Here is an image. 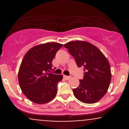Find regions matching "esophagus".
Returning <instances> with one entry per match:
<instances>
[{
    "label": "esophagus",
    "mask_w": 129,
    "mask_h": 129,
    "mask_svg": "<svg viewBox=\"0 0 129 129\" xmlns=\"http://www.w3.org/2000/svg\"><path fill=\"white\" fill-rule=\"evenodd\" d=\"M63 78H64L67 81V80H69L70 79L71 77L70 76H66V75H63Z\"/></svg>",
    "instance_id": "esophagus-1"
}]
</instances>
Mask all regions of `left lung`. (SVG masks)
<instances>
[{
    "label": "left lung",
    "mask_w": 129,
    "mask_h": 129,
    "mask_svg": "<svg viewBox=\"0 0 129 129\" xmlns=\"http://www.w3.org/2000/svg\"><path fill=\"white\" fill-rule=\"evenodd\" d=\"M64 47L75 59L78 67H84L83 79L79 80V87L73 89L75 96L86 104L99 101L107 93L112 78L107 59L87 41H71Z\"/></svg>",
    "instance_id": "obj_1"
}]
</instances>
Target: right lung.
<instances>
[{"label":"right lung","instance_id":"obj_1","mask_svg":"<svg viewBox=\"0 0 129 129\" xmlns=\"http://www.w3.org/2000/svg\"><path fill=\"white\" fill-rule=\"evenodd\" d=\"M62 46L57 42L39 44L25 54L19 70V83L22 92L33 103H48L56 96L57 82L63 76L48 72L52 70L56 52Z\"/></svg>","mask_w":129,"mask_h":129}]
</instances>
